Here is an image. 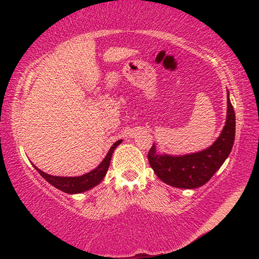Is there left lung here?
Here are the masks:
<instances>
[{
	"label": "left lung",
	"instance_id": "left-lung-1",
	"mask_svg": "<svg viewBox=\"0 0 259 259\" xmlns=\"http://www.w3.org/2000/svg\"><path fill=\"white\" fill-rule=\"evenodd\" d=\"M235 137V113L227 93V119L221 136L207 150L183 156L160 155L153 144L148 151L152 169L162 182L178 188L204 185L230 155Z\"/></svg>",
	"mask_w": 259,
	"mask_h": 259
}]
</instances>
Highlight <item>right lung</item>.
Here are the masks:
<instances>
[{"mask_svg": "<svg viewBox=\"0 0 259 259\" xmlns=\"http://www.w3.org/2000/svg\"><path fill=\"white\" fill-rule=\"evenodd\" d=\"M122 140H117L116 143L113 144L111 150L108 151L107 155L105 156V159L102 161L97 168L94 169L93 171L88 172L85 175H82V176L78 177H58V176H51V175H48L46 172L41 171L40 169H37L36 166L34 165V168L37 170L38 174L46 179V181L49 182L52 186H55L58 190L63 191L65 193H68V194H75V193H81L85 192L90 188L95 187L96 185L103 181L105 175H106L109 162H111V157L113 154V151L115 150L117 145H120Z\"/></svg>", "mask_w": 259, "mask_h": 259, "instance_id": "obj_1", "label": "right lung"}]
</instances>
